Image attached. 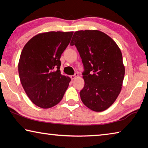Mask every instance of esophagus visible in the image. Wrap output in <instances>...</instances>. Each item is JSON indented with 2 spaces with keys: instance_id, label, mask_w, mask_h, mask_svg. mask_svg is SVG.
Returning a JSON list of instances; mask_svg holds the SVG:
<instances>
[{
  "instance_id": "1",
  "label": "esophagus",
  "mask_w": 148,
  "mask_h": 148,
  "mask_svg": "<svg viewBox=\"0 0 148 148\" xmlns=\"http://www.w3.org/2000/svg\"><path fill=\"white\" fill-rule=\"evenodd\" d=\"M77 76H78V73H75V74L72 75V76H71V77L72 79H74L76 78V77H77Z\"/></svg>"
}]
</instances>
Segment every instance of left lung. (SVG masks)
I'll return each mask as SVG.
<instances>
[{"instance_id":"left-lung-1","label":"left lung","mask_w":148,"mask_h":148,"mask_svg":"<svg viewBox=\"0 0 148 148\" xmlns=\"http://www.w3.org/2000/svg\"><path fill=\"white\" fill-rule=\"evenodd\" d=\"M78 51L83 62L85 85L82 101L95 112L106 110L121 90L125 75L121 50L106 34L97 30L74 32L71 46Z\"/></svg>"}]
</instances>
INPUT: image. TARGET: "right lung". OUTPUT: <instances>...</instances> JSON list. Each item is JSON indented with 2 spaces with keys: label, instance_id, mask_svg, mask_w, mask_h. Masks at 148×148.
<instances>
[{
  "label": "right lung",
  "instance_id": "right-lung-1",
  "mask_svg": "<svg viewBox=\"0 0 148 148\" xmlns=\"http://www.w3.org/2000/svg\"><path fill=\"white\" fill-rule=\"evenodd\" d=\"M73 32H48L37 34L24 46L20 56V81L27 96L42 108L61 101L71 78L61 74V56Z\"/></svg>",
  "mask_w": 148,
  "mask_h": 148
}]
</instances>
